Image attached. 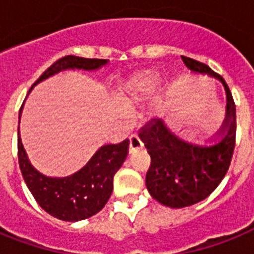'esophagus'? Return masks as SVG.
I'll list each match as a JSON object with an SVG mask.
<instances>
[{
	"instance_id": "obj_1",
	"label": "esophagus",
	"mask_w": 254,
	"mask_h": 254,
	"mask_svg": "<svg viewBox=\"0 0 254 254\" xmlns=\"http://www.w3.org/2000/svg\"><path fill=\"white\" fill-rule=\"evenodd\" d=\"M142 141L141 138L138 137L137 133H133V134L129 137V150L133 151V150H137V149H141L142 147Z\"/></svg>"
}]
</instances>
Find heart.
Instances as JSON below:
<instances>
[{
    "label": "heart",
    "mask_w": 254,
    "mask_h": 254,
    "mask_svg": "<svg viewBox=\"0 0 254 254\" xmlns=\"http://www.w3.org/2000/svg\"><path fill=\"white\" fill-rule=\"evenodd\" d=\"M158 83V73L154 71L135 73L125 80L117 89V100L124 107L131 108L143 100Z\"/></svg>",
    "instance_id": "1"
}]
</instances>
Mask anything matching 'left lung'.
I'll use <instances>...</instances> for the list:
<instances>
[{"label": "left lung", "mask_w": 254, "mask_h": 254, "mask_svg": "<svg viewBox=\"0 0 254 254\" xmlns=\"http://www.w3.org/2000/svg\"><path fill=\"white\" fill-rule=\"evenodd\" d=\"M182 59L193 72L219 79L227 91L228 104L220 137L204 145L178 138L157 119H150L139 129V138L151 158L146 187L155 200L171 208L189 207L209 196L228 171L236 145V105L223 76L192 58Z\"/></svg>", "instance_id": "left-lung-1"}]
</instances>
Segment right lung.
<instances>
[{"label":"right lung","instance_id":"obj_1","mask_svg":"<svg viewBox=\"0 0 254 254\" xmlns=\"http://www.w3.org/2000/svg\"><path fill=\"white\" fill-rule=\"evenodd\" d=\"M107 62V59L67 55L50 65L34 85L63 69L89 71L97 69ZM127 139L104 145L76 173L67 177H47L30 163L18 127V161L22 177L38 204L51 216L64 221L84 220L104 208L113 190V177L127 158Z\"/></svg>","mask_w":254,"mask_h":254}]
</instances>
